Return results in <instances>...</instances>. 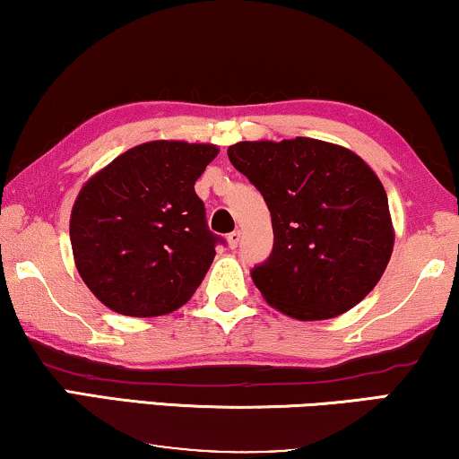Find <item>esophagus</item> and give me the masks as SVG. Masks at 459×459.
Returning <instances> with one entry per match:
<instances>
[{
  "mask_svg": "<svg viewBox=\"0 0 459 459\" xmlns=\"http://www.w3.org/2000/svg\"><path fill=\"white\" fill-rule=\"evenodd\" d=\"M240 238H242V234L238 230H234V231H231V234H228L230 248H238V244H240Z\"/></svg>",
  "mask_w": 459,
  "mask_h": 459,
  "instance_id": "34e87169",
  "label": "esophagus"
}]
</instances>
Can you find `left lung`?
<instances>
[{
  "instance_id": "1",
  "label": "left lung",
  "mask_w": 459,
  "mask_h": 459,
  "mask_svg": "<svg viewBox=\"0 0 459 459\" xmlns=\"http://www.w3.org/2000/svg\"><path fill=\"white\" fill-rule=\"evenodd\" d=\"M228 156L272 212L273 248L250 269L267 303L313 322L366 299L394 242L386 192L372 169L351 150L309 137L240 142Z\"/></svg>"
}]
</instances>
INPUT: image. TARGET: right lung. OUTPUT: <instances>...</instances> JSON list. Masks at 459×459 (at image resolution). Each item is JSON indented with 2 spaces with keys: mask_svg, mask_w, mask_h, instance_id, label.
Returning a JSON list of instances; mask_svg holds the SVG:
<instances>
[{
  "mask_svg": "<svg viewBox=\"0 0 459 459\" xmlns=\"http://www.w3.org/2000/svg\"><path fill=\"white\" fill-rule=\"evenodd\" d=\"M215 156L211 143L148 142L79 192L71 215L74 263L112 311L165 316L196 292L223 244L194 190Z\"/></svg>",
  "mask_w": 459,
  "mask_h": 459,
  "instance_id": "right-lung-1",
  "label": "right lung"
}]
</instances>
